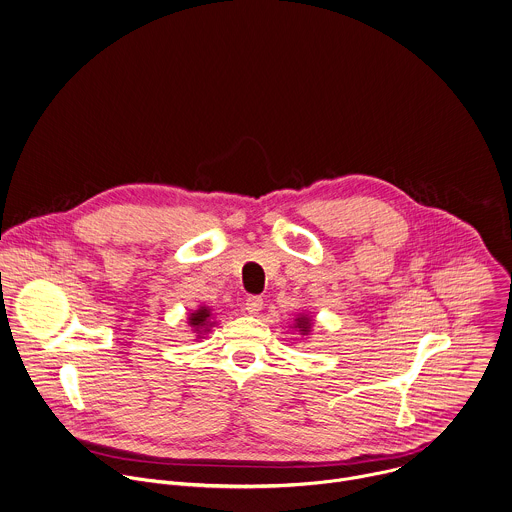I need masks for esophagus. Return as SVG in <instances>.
Wrapping results in <instances>:
<instances>
[{
  "label": "esophagus",
  "mask_w": 512,
  "mask_h": 512,
  "mask_svg": "<svg viewBox=\"0 0 512 512\" xmlns=\"http://www.w3.org/2000/svg\"><path fill=\"white\" fill-rule=\"evenodd\" d=\"M262 298L260 296H248L246 298V302H244V310L248 312V314H258L260 310H262Z\"/></svg>",
  "instance_id": "1"
}]
</instances>
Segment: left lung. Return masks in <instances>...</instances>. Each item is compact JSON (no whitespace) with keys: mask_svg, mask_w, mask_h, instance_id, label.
<instances>
[{"mask_svg":"<svg viewBox=\"0 0 512 512\" xmlns=\"http://www.w3.org/2000/svg\"><path fill=\"white\" fill-rule=\"evenodd\" d=\"M296 326L300 328V332H302V334H308V330H310V320H308L306 316H302V318H298V320H296Z\"/></svg>","mask_w":512,"mask_h":512,"instance_id":"left-lung-1","label":"left lung"}]
</instances>
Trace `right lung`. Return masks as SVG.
Masks as SVG:
<instances>
[{"instance_id": "add662e5", "label": "right lung", "mask_w": 512, "mask_h": 512, "mask_svg": "<svg viewBox=\"0 0 512 512\" xmlns=\"http://www.w3.org/2000/svg\"><path fill=\"white\" fill-rule=\"evenodd\" d=\"M208 318H210V310L206 308V306H202L200 310H196L192 316H190V326H194V328H206L208 324ZM198 332H202V330H198Z\"/></svg>"}]
</instances>
